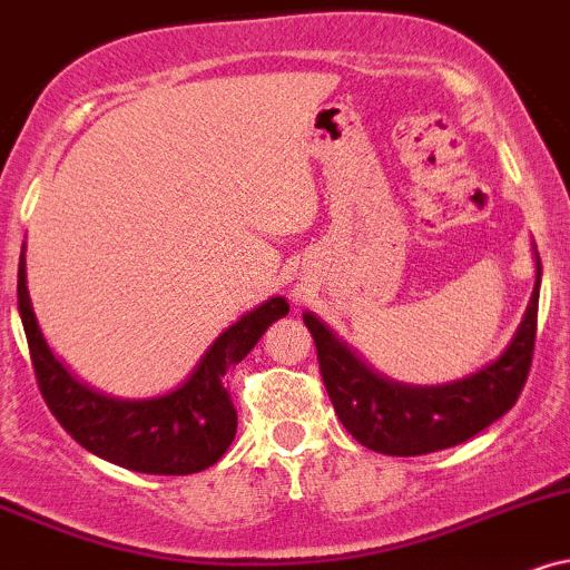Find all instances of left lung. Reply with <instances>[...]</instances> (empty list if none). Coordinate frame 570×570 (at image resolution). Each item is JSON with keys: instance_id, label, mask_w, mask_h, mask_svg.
<instances>
[{"instance_id": "obj_1", "label": "left lung", "mask_w": 570, "mask_h": 570, "mask_svg": "<svg viewBox=\"0 0 570 570\" xmlns=\"http://www.w3.org/2000/svg\"><path fill=\"white\" fill-rule=\"evenodd\" d=\"M539 259V257H537ZM539 278L523 324L497 361L468 380L441 387L397 385L368 372L328 328L303 315L313 334L326 393L355 441L387 456H420L470 441L515 406L531 372L539 318Z\"/></svg>"}]
</instances>
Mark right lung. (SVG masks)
<instances>
[{
    "label": "right lung",
    "instance_id": "1",
    "mask_svg": "<svg viewBox=\"0 0 570 570\" xmlns=\"http://www.w3.org/2000/svg\"><path fill=\"white\" fill-rule=\"evenodd\" d=\"M18 311L29 342L39 393L60 428L95 456L148 475H190L212 468L236 438L225 374L246 358L265 328L289 313L284 297H273L246 313L215 340L188 382L150 401H116L79 385L47 347L26 289V255L18 265Z\"/></svg>",
    "mask_w": 570,
    "mask_h": 570
}]
</instances>
